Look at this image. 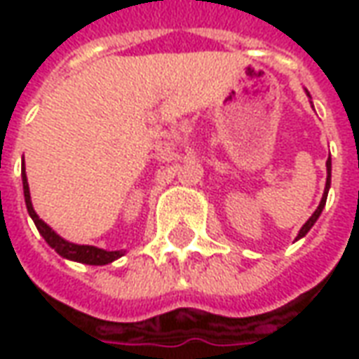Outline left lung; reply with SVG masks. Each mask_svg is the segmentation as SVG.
I'll return each instance as SVG.
<instances>
[{"instance_id":"left-lung-1","label":"left lung","mask_w":359,"mask_h":359,"mask_svg":"<svg viewBox=\"0 0 359 359\" xmlns=\"http://www.w3.org/2000/svg\"><path fill=\"white\" fill-rule=\"evenodd\" d=\"M306 94H308V90H306ZM329 188H331V156H329V159H327V182H325L323 198H321V202H319V205H317V210L311 213V217H309L308 221L304 223V226L300 229V233H298V236H296V241L304 238V236L309 233V229L316 225V221L319 219V215H321V211H323V208H325V203H327V194H329Z\"/></svg>"}]
</instances>
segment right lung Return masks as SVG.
<instances>
[{
    "mask_svg": "<svg viewBox=\"0 0 359 359\" xmlns=\"http://www.w3.org/2000/svg\"><path fill=\"white\" fill-rule=\"evenodd\" d=\"M22 190H25V203H27L28 215L34 221L38 233L42 234L43 241L50 244L51 248L57 252L59 256L65 257V259H71V262H79V264L86 265H107L111 262H115L121 256H125L123 250H115V252H109V250L95 248V246H86V244H74V242L65 241L63 236H59L53 229H51L48 223H43L42 219L38 217V213L32 208V200H30V188H28L27 172H25V159H22Z\"/></svg>",
    "mask_w": 359,
    "mask_h": 359,
    "instance_id": "right-lung-1",
    "label": "right lung"
}]
</instances>
